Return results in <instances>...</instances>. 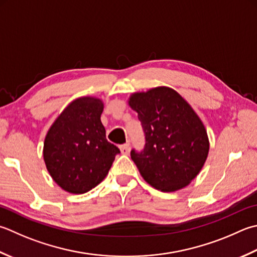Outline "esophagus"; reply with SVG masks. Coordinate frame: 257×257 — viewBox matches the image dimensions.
I'll use <instances>...</instances> for the list:
<instances>
[{"label":"esophagus","mask_w":257,"mask_h":257,"mask_svg":"<svg viewBox=\"0 0 257 257\" xmlns=\"http://www.w3.org/2000/svg\"><path fill=\"white\" fill-rule=\"evenodd\" d=\"M119 148H120V152H121V154H123V155H128L129 152H130V145L129 144L121 145Z\"/></svg>","instance_id":"34e87169"}]
</instances>
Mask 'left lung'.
<instances>
[{
  "label": "left lung",
  "instance_id": "8db88e82",
  "mask_svg": "<svg viewBox=\"0 0 257 257\" xmlns=\"http://www.w3.org/2000/svg\"><path fill=\"white\" fill-rule=\"evenodd\" d=\"M138 113L146 144L130 156L143 178L162 192L186 187L207 159L209 140L205 125L186 100L174 89L157 87L129 97Z\"/></svg>",
  "mask_w": 257,
  "mask_h": 257
}]
</instances>
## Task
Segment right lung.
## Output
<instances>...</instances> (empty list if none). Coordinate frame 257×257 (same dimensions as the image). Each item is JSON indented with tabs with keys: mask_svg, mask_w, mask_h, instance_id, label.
I'll use <instances>...</instances> for the list:
<instances>
[{
	"mask_svg": "<svg viewBox=\"0 0 257 257\" xmlns=\"http://www.w3.org/2000/svg\"><path fill=\"white\" fill-rule=\"evenodd\" d=\"M103 102L81 97L70 102L45 136L43 159L52 179L65 192L84 194L108 175L118 147L105 138Z\"/></svg>",
	"mask_w": 257,
	"mask_h": 257,
	"instance_id": "add662e5",
	"label": "right lung"
}]
</instances>
